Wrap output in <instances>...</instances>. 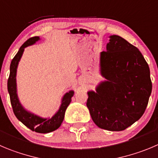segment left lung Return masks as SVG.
<instances>
[{
	"label": "left lung",
	"instance_id": "8db88e82",
	"mask_svg": "<svg viewBox=\"0 0 158 158\" xmlns=\"http://www.w3.org/2000/svg\"><path fill=\"white\" fill-rule=\"evenodd\" d=\"M100 73L106 81L88 91L87 107L101 129L122 131L139 120L152 91L150 68L136 46L118 35L109 36L100 53Z\"/></svg>",
	"mask_w": 158,
	"mask_h": 158
}]
</instances>
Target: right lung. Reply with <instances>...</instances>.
<instances>
[{
	"label": "right lung",
	"mask_w": 158,
	"mask_h": 158,
	"mask_svg": "<svg viewBox=\"0 0 158 158\" xmlns=\"http://www.w3.org/2000/svg\"><path fill=\"white\" fill-rule=\"evenodd\" d=\"M40 40L39 36L30 38L22 45L19 49L15 57L11 60L10 66V75L7 80V91L10 95V104L12 106L13 112L18 119L22 122L25 127L32 131L40 133H48L57 130L62 124L64 118V115L67 108L71 102V98L74 94L73 90L68 91L63 96L61 99V105L59 109L51 118H43L27 111L21 104L18 97L17 83H16V75L19 63L22 56L25 48L27 46L35 44Z\"/></svg>",
	"instance_id": "add662e5"
}]
</instances>
